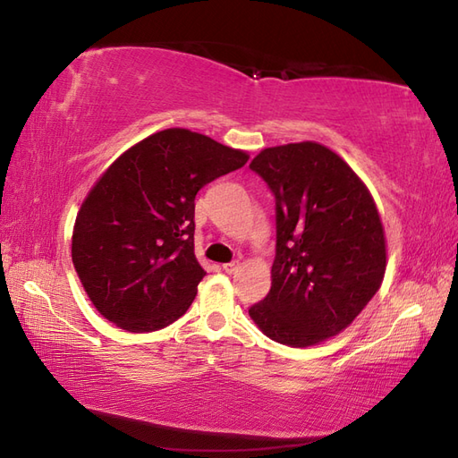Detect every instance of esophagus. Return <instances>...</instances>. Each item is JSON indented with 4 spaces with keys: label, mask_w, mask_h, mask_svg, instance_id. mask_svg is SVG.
Returning a JSON list of instances; mask_svg holds the SVG:
<instances>
[{
    "label": "esophagus",
    "mask_w": 458,
    "mask_h": 458,
    "mask_svg": "<svg viewBox=\"0 0 458 458\" xmlns=\"http://www.w3.org/2000/svg\"><path fill=\"white\" fill-rule=\"evenodd\" d=\"M239 267H241L239 259H233V262L224 264V271H225V274H234V271H239Z\"/></svg>",
    "instance_id": "obj_1"
}]
</instances>
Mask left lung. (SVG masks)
<instances>
[{"instance_id":"1","label":"left lung","mask_w":458,"mask_h":458,"mask_svg":"<svg viewBox=\"0 0 458 458\" xmlns=\"http://www.w3.org/2000/svg\"><path fill=\"white\" fill-rule=\"evenodd\" d=\"M276 199L271 289L250 306L269 339L310 347L364 310L386 274V237L372 194L318 142L266 148L250 164Z\"/></svg>"}]
</instances>
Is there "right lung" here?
Instances as JSON below:
<instances>
[{"instance_id":"add662e5","label":"right lung","mask_w":458,"mask_h":458,"mask_svg":"<svg viewBox=\"0 0 458 458\" xmlns=\"http://www.w3.org/2000/svg\"><path fill=\"white\" fill-rule=\"evenodd\" d=\"M246 162L206 134L167 129L107 167L79 209L71 250L98 312L144 333L189 310L206 276L194 256V199Z\"/></svg>"}]
</instances>
